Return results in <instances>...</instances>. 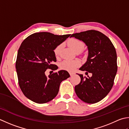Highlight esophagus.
<instances>
[{"mask_svg": "<svg viewBox=\"0 0 129 129\" xmlns=\"http://www.w3.org/2000/svg\"><path fill=\"white\" fill-rule=\"evenodd\" d=\"M69 73H70V75L71 76H72L73 75L75 74V73H73V72H69Z\"/></svg>", "mask_w": 129, "mask_h": 129, "instance_id": "34e87169", "label": "esophagus"}]
</instances>
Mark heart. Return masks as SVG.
Segmentation results:
<instances>
[{
  "mask_svg": "<svg viewBox=\"0 0 129 129\" xmlns=\"http://www.w3.org/2000/svg\"><path fill=\"white\" fill-rule=\"evenodd\" d=\"M67 44L70 48L76 53H80L82 52L85 48V44L83 42L74 38L70 39L67 42ZM61 47V44H59L54 49L53 53L55 57L57 58L59 56ZM80 65L81 61L79 59H76L73 60H64L60 63L59 66L62 70L67 71L69 72H72L76 68L79 67Z\"/></svg>",
  "mask_w": 129,
  "mask_h": 129,
  "instance_id": "1",
  "label": "heart"
}]
</instances>
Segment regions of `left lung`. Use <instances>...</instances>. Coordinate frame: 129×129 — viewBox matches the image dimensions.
I'll return each instance as SVG.
<instances>
[{
	"label": "left lung",
	"instance_id": "1",
	"mask_svg": "<svg viewBox=\"0 0 129 129\" xmlns=\"http://www.w3.org/2000/svg\"><path fill=\"white\" fill-rule=\"evenodd\" d=\"M71 37L82 41L88 47L87 62L80 70L91 73V77L79 75L81 82L75 92L86 103L102 100L111 91L117 71L116 49L110 39L98 30H88L72 34Z\"/></svg>",
	"mask_w": 129,
	"mask_h": 129
}]
</instances>
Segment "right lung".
Returning a JSON list of instances; mask_svg holds the SVG:
<instances>
[{
    "instance_id": "right-lung-1",
    "label": "right lung",
    "mask_w": 129,
    "mask_h": 129,
    "mask_svg": "<svg viewBox=\"0 0 129 129\" xmlns=\"http://www.w3.org/2000/svg\"><path fill=\"white\" fill-rule=\"evenodd\" d=\"M71 35H54L49 32L33 33L26 38L18 49L15 63L18 83L23 94L37 104L53 100L59 91L62 81L70 77L65 70L45 75L47 69L56 70L53 51Z\"/></svg>"
}]
</instances>
